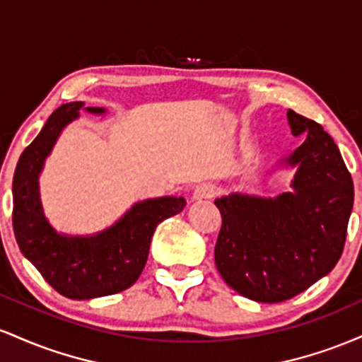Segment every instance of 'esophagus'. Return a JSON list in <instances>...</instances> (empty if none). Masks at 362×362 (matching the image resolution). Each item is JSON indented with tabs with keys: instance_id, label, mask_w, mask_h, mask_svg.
I'll list each match as a JSON object with an SVG mask.
<instances>
[{
	"instance_id": "obj_1",
	"label": "esophagus",
	"mask_w": 362,
	"mask_h": 362,
	"mask_svg": "<svg viewBox=\"0 0 362 362\" xmlns=\"http://www.w3.org/2000/svg\"><path fill=\"white\" fill-rule=\"evenodd\" d=\"M216 192H218V189L213 184H201L195 187L194 194H192V199L194 201H202V199H211L214 197Z\"/></svg>"
}]
</instances>
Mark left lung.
Returning <instances> with one entry per match:
<instances>
[{"mask_svg": "<svg viewBox=\"0 0 362 362\" xmlns=\"http://www.w3.org/2000/svg\"><path fill=\"white\" fill-rule=\"evenodd\" d=\"M288 122L293 136L305 138L276 167L294 170L291 190L276 197L231 192L214 201L223 218L216 267L230 288L259 303L289 300L335 267L354 204L334 139L293 110Z\"/></svg>", "mask_w": 362, "mask_h": 362, "instance_id": "8db88e82", "label": "left lung"}]
</instances>
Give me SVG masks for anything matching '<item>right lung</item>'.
<instances>
[{
  "label": "right lung",
  "instance_id": "right-lung-1",
  "mask_svg": "<svg viewBox=\"0 0 362 362\" xmlns=\"http://www.w3.org/2000/svg\"><path fill=\"white\" fill-rule=\"evenodd\" d=\"M69 102L54 110L39 136L25 148L13 175V231L20 250L62 296L93 300L131 288L148 260L153 233L161 221L180 213L184 197L165 195L131 206L122 218L93 235H66L44 216L39 177L62 129L80 110L103 115V107Z\"/></svg>",
  "mask_w": 362,
  "mask_h": 362
}]
</instances>
